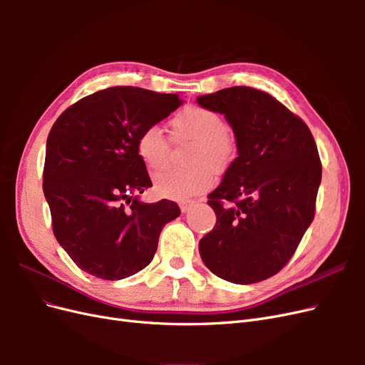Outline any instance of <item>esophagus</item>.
Instances as JSON below:
<instances>
[{
    "mask_svg": "<svg viewBox=\"0 0 365 365\" xmlns=\"http://www.w3.org/2000/svg\"><path fill=\"white\" fill-rule=\"evenodd\" d=\"M193 205H195V202H181V204H180V208H181L182 213H187Z\"/></svg>",
    "mask_w": 365,
    "mask_h": 365,
    "instance_id": "34e87169",
    "label": "esophagus"
}]
</instances>
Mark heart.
<instances>
[{"label":"heart","instance_id":"obj_1","mask_svg":"<svg viewBox=\"0 0 365 365\" xmlns=\"http://www.w3.org/2000/svg\"><path fill=\"white\" fill-rule=\"evenodd\" d=\"M176 141H193L187 155V169H169L160 173L153 187L168 200L187 201L204 193L213 184V171L225 172L236 155L235 138L224 117L204 106H185L172 120ZM137 155L150 172L163 170L169 163L170 146L157 126L143 129L135 140Z\"/></svg>","mask_w":365,"mask_h":365}]
</instances>
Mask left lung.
<instances>
[{"instance_id":"obj_1","label":"left lung","mask_w":365,"mask_h":365,"mask_svg":"<svg viewBox=\"0 0 365 365\" xmlns=\"http://www.w3.org/2000/svg\"><path fill=\"white\" fill-rule=\"evenodd\" d=\"M196 102L224 114L237 157L208 195L216 225L200 240L205 267L237 284L277 274L315 215L322 161L304 121L268 93L233 86Z\"/></svg>"}]
</instances>
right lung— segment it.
I'll list each match as a JSON object with an SVG mask.
<instances>
[{
  "label": "right lung",
  "instance_id": "add662e5",
  "mask_svg": "<svg viewBox=\"0 0 365 365\" xmlns=\"http://www.w3.org/2000/svg\"><path fill=\"white\" fill-rule=\"evenodd\" d=\"M181 103L178 94L113 86L81 98L54 121L42 184L53 233L94 277L121 280L146 268L163 227L181 215L173 201L138 200L152 181L135 149L140 132Z\"/></svg>",
  "mask_w": 365,
  "mask_h": 365
}]
</instances>
